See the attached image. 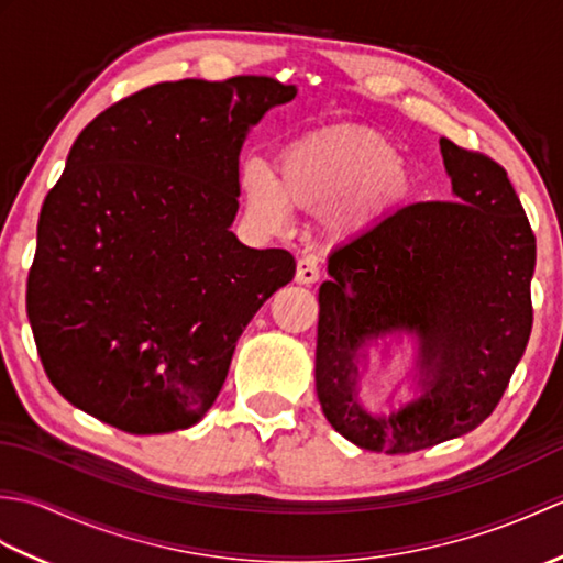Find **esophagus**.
<instances>
[{"label":"esophagus","instance_id":"34e87169","mask_svg":"<svg viewBox=\"0 0 563 563\" xmlns=\"http://www.w3.org/2000/svg\"><path fill=\"white\" fill-rule=\"evenodd\" d=\"M295 280L300 285H312L319 280V266L314 258H300L297 261V273H295Z\"/></svg>","mask_w":563,"mask_h":563}]
</instances>
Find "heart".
<instances>
[{"mask_svg": "<svg viewBox=\"0 0 563 563\" xmlns=\"http://www.w3.org/2000/svg\"><path fill=\"white\" fill-rule=\"evenodd\" d=\"M411 194V172L391 142L365 128L341 125L297 140L280 157V181L258 164L244 174L246 210L261 227L278 230L290 206L329 210L339 232L385 220Z\"/></svg>", "mask_w": 563, "mask_h": 563, "instance_id": "heart-1", "label": "heart"}]
</instances>
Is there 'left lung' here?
Instances as JSON below:
<instances>
[{
	"label": "left lung",
	"instance_id": "left-lung-1",
	"mask_svg": "<svg viewBox=\"0 0 563 563\" xmlns=\"http://www.w3.org/2000/svg\"><path fill=\"white\" fill-rule=\"evenodd\" d=\"M454 200L413 202L329 256L319 288L317 397L353 445L401 454L484 423L532 331L537 244L516 188L486 154L440 140ZM417 336L422 394L391 415L356 399L367 342Z\"/></svg>",
	"mask_w": 563,
	"mask_h": 563
}]
</instances>
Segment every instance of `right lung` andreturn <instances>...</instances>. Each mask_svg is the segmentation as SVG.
<instances>
[{
  "label": "right lung",
  "mask_w": 563,
  "mask_h": 563,
  "mask_svg": "<svg viewBox=\"0 0 563 563\" xmlns=\"http://www.w3.org/2000/svg\"><path fill=\"white\" fill-rule=\"evenodd\" d=\"M271 77L162 81L81 130L45 196L26 312L63 397L133 435L196 426L236 339L295 278L230 230L251 125L295 99Z\"/></svg>",
  "instance_id": "right-lung-1"
}]
</instances>
